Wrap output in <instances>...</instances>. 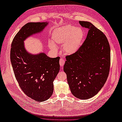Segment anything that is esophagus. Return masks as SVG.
Returning <instances> with one entry per match:
<instances>
[{
	"mask_svg": "<svg viewBox=\"0 0 122 122\" xmlns=\"http://www.w3.org/2000/svg\"><path fill=\"white\" fill-rule=\"evenodd\" d=\"M65 64V60H64L63 58H61L60 60V66H61V67H62V66H63Z\"/></svg>",
	"mask_w": 122,
	"mask_h": 122,
	"instance_id": "esophagus-1",
	"label": "esophagus"
}]
</instances>
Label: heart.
Instances as JSON below:
<instances>
[{"instance_id": "heart-1", "label": "heart", "mask_w": 122, "mask_h": 122, "mask_svg": "<svg viewBox=\"0 0 122 122\" xmlns=\"http://www.w3.org/2000/svg\"><path fill=\"white\" fill-rule=\"evenodd\" d=\"M84 33L81 28L72 25H66L57 28L53 31V42L57 45H63L66 53L73 54L78 50L82 43ZM49 47L53 50H56V47L52 42L48 43Z\"/></svg>"}]
</instances>
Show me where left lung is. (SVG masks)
I'll use <instances>...</instances> for the list:
<instances>
[{
	"label": "left lung",
	"mask_w": 122,
	"mask_h": 122,
	"mask_svg": "<svg viewBox=\"0 0 122 122\" xmlns=\"http://www.w3.org/2000/svg\"><path fill=\"white\" fill-rule=\"evenodd\" d=\"M79 23L88 29L86 38L75 53L66 56L64 71L72 94L86 100L96 95L107 79L110 48L102 31L89 22L80 21Z\"/></svg>",
	"instance_id": "1"
}]
</instances>
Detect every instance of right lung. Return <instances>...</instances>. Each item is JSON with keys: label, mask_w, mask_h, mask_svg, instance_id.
I'll return each instance as SVG.
<instances>
[{"label": "right lung", "mask_w": 122, "mask_h": 122, "mask_svg": "<svg viewBox=\"0 0 122 122\" xmlns=\"http://www.w3.org/2000/svg\"><path fill=\"white\" fill-rule=\"evenodd\" d=\"M48 22H29L18 32L10 48V61L15 76L25 95L38 102L48 99L53 92V82L60 71V57L50 58L26 51L24 41L43 30Z\"/></svg>", "instance_id": "obj_1"}]
</instances>
